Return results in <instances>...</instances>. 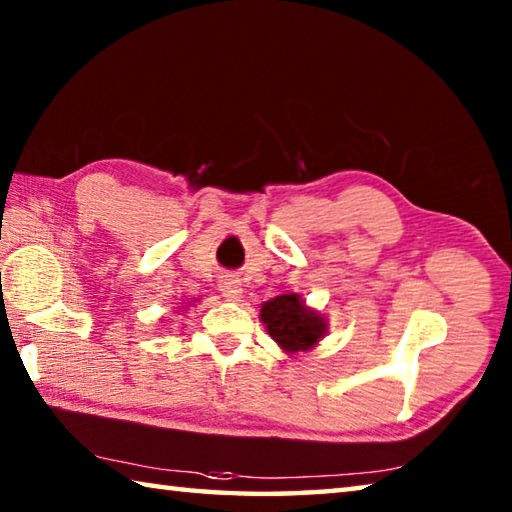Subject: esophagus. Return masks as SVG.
Returning <instances> with one entry per match:
<instances>
[{
    "mask_svg": "<svg viewBox=\"0 0 512 512\" xmlns=\"http://www.w3.org/2000/svg\"><path fill=\"white\" fill-rule=\"evenodd\" d=\"M219 289L228 300H239L241 293H244V289H241V282L235 280V277H225V280H221Z\"/></svg>",
    "mask_w": 512,
    "mask_h": 512,
    "instance_id": "34e87169",
    "label": "esophagus"
}]
</instances>
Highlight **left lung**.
<instances>
[{"mask_svg": "<svg viewBox=\"0 0 512 512\" xmlns=\"http://www.w3.org/2000/svg\"><path fill=\"white\" fill-rule=\"evenodd\" d=\"M262 323L287 352L309 350L325 334L323 318L302 305L300 296H277L262 307Z\"/></svg>", "mask_w": 512, "mask_h": 512, "instance_id": "left-lung-1", "label": "left lung"}]
</instances>
